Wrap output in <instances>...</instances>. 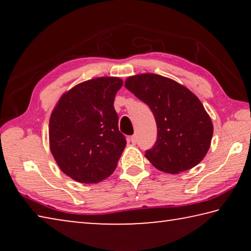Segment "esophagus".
<instances>
[{"instance_id":"1","label":"esophagus","mask_w":251,"mask_h":251,"mask_svg":"<svg viewBox=\"0 0 251 251\" xmlns=\"http://www.w3.org/2000/svg\"><path fill=\"white\" fill-rule=\"evenodd\" d=\"M130 141H131V143L133 144H136V142H137V137H136V135H133L130 137Z\"/></svg>"}]
</instances>
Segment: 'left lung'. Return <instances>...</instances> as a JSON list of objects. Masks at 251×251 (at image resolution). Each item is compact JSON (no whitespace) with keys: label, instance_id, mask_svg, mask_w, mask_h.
<instances>
[{"label":"left lung","instance_id":"8db88e82","mask_svg":"<svg viewBox=\"0 0 251 251\" xmlns=\"http://www.w3.org/2000/svg\"><path fill=\"white\" fill-rule=\"evenodd\" d=\"M125 87L154 114L157 139L145 151L146 158L169 174L188 171L201 163L210 147L214 127L197 96L157 74L130 76Z\"/></svg>","mask_w":251,"mask_h":251}]
</instances>
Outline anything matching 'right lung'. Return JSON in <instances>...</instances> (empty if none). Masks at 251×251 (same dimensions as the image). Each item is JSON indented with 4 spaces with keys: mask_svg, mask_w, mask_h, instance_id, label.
Listing matches in <instances>:
<instances>
[{
    "mask_svg": "<svg viewBox=\"0 0 251 251\" xmlns=\"http://www.w3.org/2000/svg\"><path fill=\"white\" fill-rule=\"evenodd\" d=\"M123 85L117 77H99L65 93L50 118V151L72 179L94 184L116 168L126 146L118 129L114 99Z\"/></svg>",
    "mask_w": 251,
    "mask_h": 251,
    "instance_id": "add662e5",
    "label": "right lung"
}]
</instances>
